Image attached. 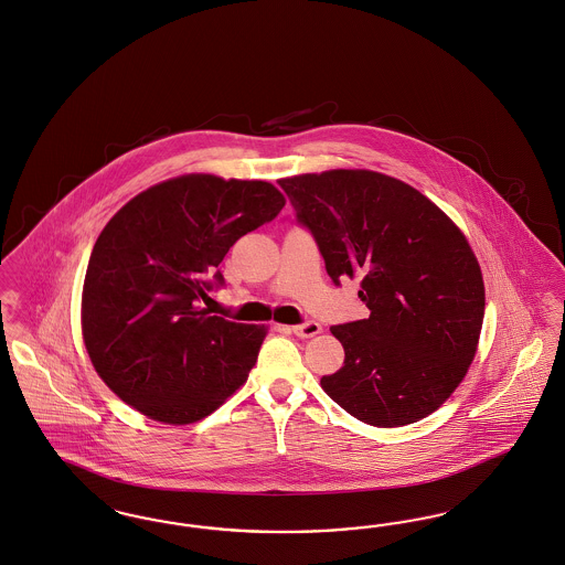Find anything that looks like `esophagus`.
Here are the masks:
<instances>
[{"instance_id": "obj_1", "label": "esophagus", "mask_w": 565, "mask_h": 565, "mask_svg": "<svg viewBox=\"0 0 565 565\" xmlns=\"http://www.w3.org/2000/svg\"><path fill=\"white\" fill-rule=\"evenodd\" d=\"M290 330L298 339H313L321 332V326L317 321H307V323H300V326H292Z\"/></svg>"}]
</instances>
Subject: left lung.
Returning a JSON list of instances; mask_svg holds the SVG:
<instances>
[{"mask_svg": "<svg viewBox=\"0 0 565 565\" xmlns=\"http://www.w3.org/2000/svg\"><path fill=\"white\" fill-rule=\"evenodd\" d=\"M334 284L360 277L367 319L332 326L344 349L321 388L372 427H404L448 402L473 363L483 275L465 233L407 182L374 170L279 179Z\"/></svg>", "mask_w": 565, "mask_h": 565, "instance_id": "left-lung-1", "label": "left lung"}]
</instances>
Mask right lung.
Returning a JSON list of instances; mask_svg holds the SVG:
<instances>
[{
  "instance_id": "obj_1",
  "label": "right lung",
  "mask_w": 565,
  "mask_h": 565,
  "mask_svg": "<svg viewBox=\"0 0 565 565\" xmlns=\"http://www.w3.org/2000/svg\"><path fill=\"white\" fill-rule=\"evenodd\" d=\"M286 198L267 181L182 174L138 193L100 231L84 279L82 337L115 395L163 425H191L248 381L267 326L210 316L216 267Z\"/></svg>"
}]
</instances>
